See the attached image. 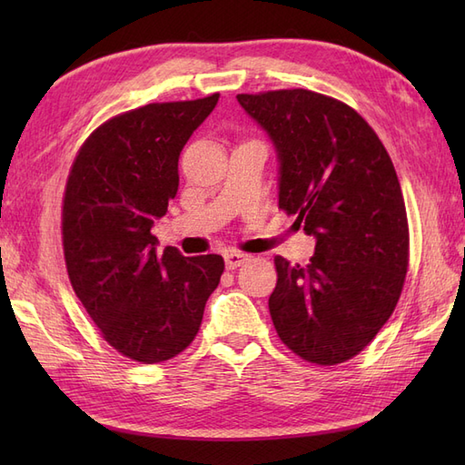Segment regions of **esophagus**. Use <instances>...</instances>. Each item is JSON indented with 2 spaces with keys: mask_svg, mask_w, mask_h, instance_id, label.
Here are the masks:
<instances>
[{
  "mask_svg": "<svg viewBox=\"0 0 465 465\" xmlns=\"http://www.w3.org/2000/svg\"><path fill=\"white\" fill-rule=\"evenodd\" d=\"M224 263H227L229 270H236V267H241L244 262H248V254H242V252H236V250H227L223 254Z\"/></svg>",
  "mask_w": 465,
  "mask_h": 465,
  "instance_id": "1",
  "label": "esophagus"
}]
</instances>
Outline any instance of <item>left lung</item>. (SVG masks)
Returning a JSON list of instances; mask_svg holds the SVG:
<instances>
[{
	"mask_svg": "<svg viewBox=\"0 0 465 465\" xmlns=\"http://www.w3.org/2000/svg\"><path fill=\"white\" fill-rule=\"evenodd\" d=\"M272 139L279 207L316 238L308 265L275 256L270 314L308 362L331 367L367 347L398 304L410 231L396 168L371 125L306 89L238 94Z\"/></svg>",
	"mask_w": 465,
	"mask_h": 465,
	"instance_id": "8db88e82",
	"label": "left lung"
}]
</instances>
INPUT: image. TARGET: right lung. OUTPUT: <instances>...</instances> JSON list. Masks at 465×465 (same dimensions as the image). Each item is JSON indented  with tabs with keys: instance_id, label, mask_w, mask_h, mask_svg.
Here are the masks:
<instances>
[{
	"instance_id": "right-lung-1",
	"label": "right lung",
	"mask_w": 465,
	"mask_h": 465,
	"mask_svg": "<svg viewBox=\"0 0 465 465\" xmlns=\"http://www.w3.org/2000/svg\"><path fill=\"white\" fill-rule=\"evenodd\" d=\"M217 101L219 93L114 116L83 143L67 178L69 281L104 340L137 362L168 361L193 341L224 270L217 254H159L151 232L178 192L180 151Z\"/></svg>"
}]
</instances>
